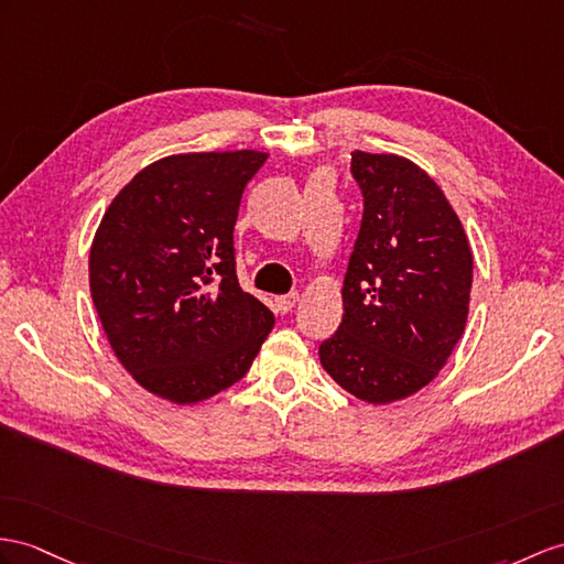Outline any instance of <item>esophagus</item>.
Returning a JSON list of instances; mask_svg holds the SVG:
<instances>
[{
  "label": "esophagus",
  "mask_w": 564,
  "mask_h": 564,
  "mask_svg": "<svg viewBox=\"0 0 564 564\" xmlns=\"http://www.w3.org/2000/svg\"><path fill=\"white\" fill-rule=\"evenodd\" d=\"M299 301V294H284V296H274V308L280 313H290Z\"/></svg>",
  "instance_id": "obj_1"
}]
</instances>
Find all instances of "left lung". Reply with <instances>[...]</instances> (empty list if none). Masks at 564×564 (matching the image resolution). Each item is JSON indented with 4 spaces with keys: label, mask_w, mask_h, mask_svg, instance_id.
<instances>
[{
    "label": "left lung",
    "mask_w": 564,
    "mask_h": 564,
    "mask_svg": "<svg viewBox=\"0 0 564 564\" xmlns=\"http://www.w3.org/2000/svg\"><path fill=\"white\" fill-rule=\"evenodd\" d=\"M364 215L341 286L345 315L321 345L335 382L368 404L419 392L459 341L474 258L433 178L400 155L354 150Z\"/></svg>",
    "instance_id": "left-lung-1"
}]
</instances>
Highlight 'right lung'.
I'll use <instances>...</instances> for the list:
<instances>
[{"mask_svg": "<svg viewBox=\"0 0 564 564\" xmlns=\"http://www.w3.org/2000/svg\"><path fill=\"white\" fill-rule=\"evenodd\" d=\"M268 153H186L148 164L109 205L90 294L117 359L176 404L227 390L274 325L237 280L235 225Z\"/></svg>", "mask_w": 564, "mask_h": 564, "instance_id": "obj_1", "label": "right lung"}]
</instances>
